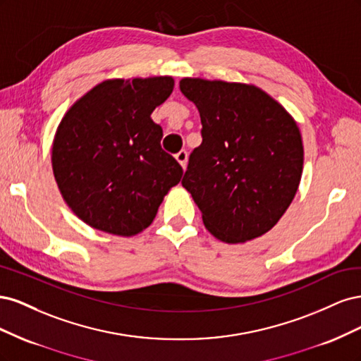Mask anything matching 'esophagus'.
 <instances>
[{
	"instance_id": "esophagus-1",
	"label": "esophagus",
	"mask_w": 361,
	"mask_h": 361,
	"mask_svg": "<svg viewBox=\"0 0 361 361\" xmlns=\"http://www.w3.org/2000/svg\"><path fill=\"white\" fill-rule=\"evenodd\" d=\"M176 159L179 161L180 166L185 169V167H187V161H188V152L183 150V149L179 150L178 154H176Z\"/></svg>"
}]
</instances>
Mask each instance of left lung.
I'll return each instance as SVG.
<instances>
[{
	"instance_id": "1",
	"label": "left lung",
	"mask_w": 361,
	"mask_h": 361,
	"mask_svg": "<svg viewBox=\"0 0 361 361\" xmlns=\"http://www.w3.org/2000/svg\"><path fill=\"white\" fill-rule=\"evenodd\" d=\"M179 87L202 120V145L191 152L182 185L206 228L228 244L267 233L300 185L297 123L255 85L185 78Z\"/></svg>"
}]
</instances>
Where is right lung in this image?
Instances as JSON below:
<instances>
[{
    "label": "right lung",
    "mask_w": 361,
    "mask_h": 361,
    "mask_svg": "<svg viewBox=\"0 0 361 361\" xmlns=\"http://www.w3.org/2000/svg\"><path fill=\"white\" fill-rule=\"evenodd\" d=\"M170 76L96 85L63 117L52 145V170L63 199L84 223L133 236L178 185L180 164L161 147L150 118L173 92Z\"/></svg>",
    "instance_id": "1"
}]
</instances>
